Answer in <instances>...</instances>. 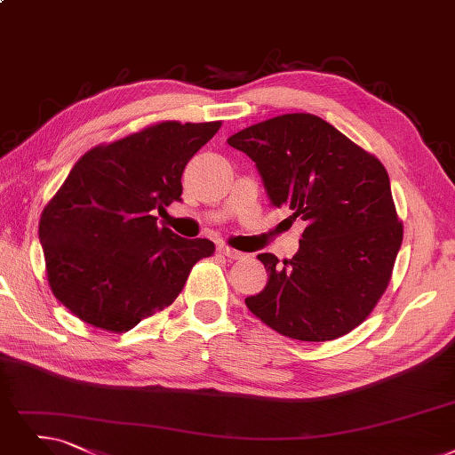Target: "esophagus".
Returning <instances> with one entry per match:
<instances>
[{
	"label": "esophagus",
	"instance_id": "34e87169",
	"mask_svg": "<svg viewBox=\"0 0 455 455\" xmlns=\"http://www.w3.org/2000/svg\"><path fill=\"white\" fill-rule=\"evenodd\" d=\"M216 250L220 251L222 256L229 258V259H243V258H244V253H243V251H239V250H233V248L226 246V244H218V246H216Z\"/></svg>",
	"mask_w": 455,
	"mask_h": 455
}]
</instances>
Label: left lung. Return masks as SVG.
<instances>
[{
  "mask_svg": "<svg viewBox=\"0 0 455 455\" xmlns=\"http://www.w3.org/2000/svg\"><path fill=\"white\" fill-rule=\"evenodd\" d=\"M228 143L253 160L272 205L306 220L289 261L258 256L268 282L248 310L300 341L351 332L383 297L403 241L385 166L312 114L251 124Z\"/></svg>",
  "mask_w": 455,
  "mask_h": 455,
  "instance_id": "obj_1",
  "label": "left lung"
}]
</instances>
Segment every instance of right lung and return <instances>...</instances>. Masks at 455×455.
Instances as JSON below:
<instances>
[{
    "label": "right lung",
    "mask_w": 455,
    "mask_h": 455,
    "mask_svg": "<svg viewBox=\"0 0 455 455\" xmlns=\"http://www.w3.org/2000/svg\"><path fill=\"white\" fill-rule=\"evenodd\" d=\"M166 121L85 153L43 211L39 241L56 299L82 321L124 332L170 306L207 239L158 228L153 211L180 202L187 162L220 129Z\"/></svg>",
    "instance_id": "obj_1"
}]
</instances>
